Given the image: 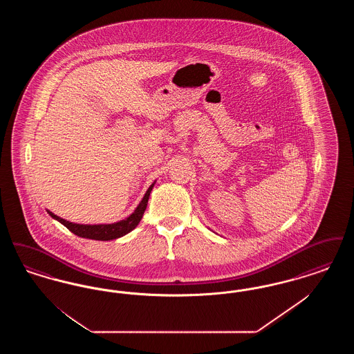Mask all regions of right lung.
<instances>
[{"instance_id": "obj_1", "label": "right lung", "mask_w": 354, "mask_h": 354, "mask_svg": "<svg viewBox=\"0 0 354 354\" xmlns=\"http://www.w3.org/2000/svg\"><path fill=\"white\" fill-rule=\"evenodd\" d=\"M156 183V180H153L149 189L146 191L143 199L138 204V207L135 208L134 212L124 218V219L119 220L115 223H110V224H80V223H73L68 220L62 219L57 215H54L51 211L46 209L48 214L50 215L53 219L59 221L61 224H64L68 231H71L74 235L84 237V239H91V240H101V241H107V240H114L122 236L127 235L129 232H131L135 227L139 224V221L142 219L149 198L151 194L152 188Z\"/></svg>"}]
</instances>
